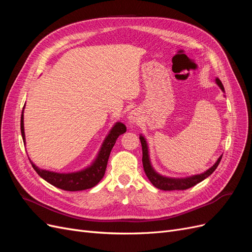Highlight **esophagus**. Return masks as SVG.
Masks as SVG:
<instances>
[{
  "label": "esophagus",
  "instance_id": "esophagus-1",
  "mask_svg": "<svg viewBox=\"0 0 252 252\" xmlns=\"http://www.w3.org/2000/svg\"><path fill=\"white\" fill-rule=\"evenodd\" d=\"M139 119H140L139 118V114H138V112H136V111H132L130 113V116H129V122H130V123H132V124L138 123Z\"/></svg>",
  "mask_w": 252,
  "mask_h": 252
}]
</instances>
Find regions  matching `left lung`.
I'll list each match as a JSON object with an SVG mask.
<instances>
[{"instance_id":"1","label":"left lung","mask_w":252,"mask_h":252,"mask_svg":"<svg viewBox=\"0 0 252 252\" xmlns=\"http://www.w3.org/2000/svg\"><path fill=\"white\" fill-rule=\"evenodd\" d=\"M217 84L220 87V89L224 90V86L222 82H220L219 79H217ZM140 141L142 144V151H143V158H142V162H143V167H144V171L146 173L148 180L152 183V185L155 187L165 190V191H171V190H186L190 187L195 186L196 184H199L200 182L205 180L206 178H208L209 175L217 169V167L219 166L220 159H222V156H220L217 163L213 165L211 168H209L207 171H205L202 174H197L193 175V177L186 178V179H170V178H165L157 173L154 168H152L150 165L149 161V156H148V147L145 139L141 135L140 136Z\"/></svg>"}]
</instances>
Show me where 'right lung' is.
Listing matches in <instances>:
<instances>
[{
    "label": "right lung",
    "mask_w": 252,
    "mask_h": 252,
    "mask_svg": "<svg viewBox=\"0 0 252 252\" xmlns=\"http://www.w3.org/2000/svg\"><path fill=\"white\" fill-rule=\"evenodd\" d=\"M24 109V108H23ZM21 132L23 141L25 142V132H24V121H23V112L21 117ZM126 132V126L122 123H117L112 127L107 138L105 139L102 148L98 152V156L94 163L85 170L73 173H57L52 171H47L37 168V167L30 161L33 169L36 173L43 178L45 181L50 183L51 185L56 186L60 189L66 190V191H80V190H85L93 188L100 182L106 171L107 167L108 158L110 156L111 149L116 144L119 135Z\"/></svg>",
    "instance_id": "add662e5"
}]
</instances>
